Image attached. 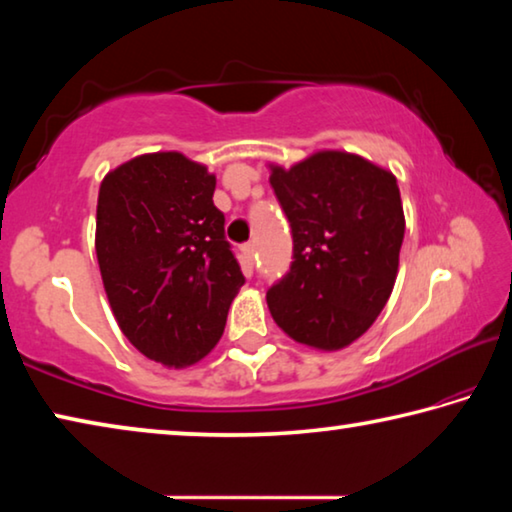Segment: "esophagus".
Here are the masks:
<instances>
[{
	"mask_svg": "<svg viewBox=\"0 0 512 512\" xmlns=\"http://www.w3.org/2000/svg\"><path fill=\"white\" fill-rule=\"evenodd\" d=\"M241 253H244V262H246L248 266H253V259H255V246H253V244L241 246Z\"/></svg>",
	"mask_w": 512,
	"mask_h": 512,
	"instance_id": "1",
	"label": "esophagus"
}]
</instances>
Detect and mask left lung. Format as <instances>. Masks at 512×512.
Segmentation results:
<instances>
[{
	"mask_svg": "<svg viewBox=\"0 0 512 512\" xmlns=\"http://www.w3.org/2000/svg\"><path fill=\"white\" fill-rule=\"evenodd\" d=\"M291 223L293 262L266 293L277 325L316 350H343L375 323L395 287L404 239L400 187L361 155L318 151L271 164Z\"/></svg>",
	"mask_w": 512,
	"mask_h": 512,
	"instance_id": "1",
	"label": "left lung"
}]
</instances>
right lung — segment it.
<instances>
[{"label":"right lung","mask_w":512,"mask_h":512,"mask_svg":"<svg viewBox=\"0 0 512 512\" xmlns=\"http://www.w3.org/2000/svg\"><path fill=\"white\" fill-rule=\"evenodd\" d=\"M214 187V173L176 151L137 155L99 187L94 248L112 314L167 368L192 366L219 343L246 282Z\"/></svg>","instance_id":"1"}]
</instances>
